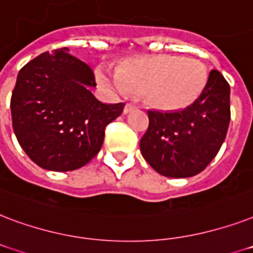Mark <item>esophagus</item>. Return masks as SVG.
<instances>
[{"label":"esophagus","instance_id":"esophagus-1","mask_svg":"<svg viewBox=\"0 0 253 253\" xmlns=\"http://www.w3.org/2000/svg\"><path fill=\"white\" fill-rule=\"evenodd\" d=\"M137 107L134 104H130V103H128V104H125L124 107V113H129V112H132V111H134Z\"/></svg>","mask_w":253,"mask_h":253}]
</instances>
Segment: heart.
<instances>
[{
    "label": "heart",
    "instance_id": "1",
    "mask_svg": "<svg viewBox=\"0 0 253 253\" xmlns=\"http://www.w3.org/2000/svg\"><path fill=\"white\" fill-rule=\"evenodd\" d=\"M96 76L112 91L142 93L149 105L161 111L187 108L207 83L206 67L201 60L169 54L126 60L117 72L99 67Z\"/></svg>",
    "mask_w": 253,
    "mask_h": 253
}]
</instances>
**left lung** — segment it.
Returning <instances> with one entry per match:
<instances>
[{
    "label": "left lung",
    "instance_id": "8db88e82",
    "mask_svg": "<svg viewBox=\"0 0 253 253\" xmlns=\"http://www.w3.org/2000/svg\"><path fill=\"white\" fill-rule=\"evenodd\" d=\"M140 141L142 157L161 175L187 178L206 169L218 154L230 125V85L216 70L193 104L182 111H148Z\"/></svg>",
    "mask_w": 253,
    "mask_h": 253
}]
</instances>
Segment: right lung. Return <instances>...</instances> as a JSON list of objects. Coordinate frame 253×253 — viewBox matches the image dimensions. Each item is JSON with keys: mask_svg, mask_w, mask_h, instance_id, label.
I'll list each match as a JSON object with an SVG mask.
<instances>
[{"mask_svg": "<svg viewBox=\"0 0 253 253\" xmlns=\"http://www.w3.org/2000/svg\"><path fill=\"white\" fill-rule=\"evenodd\" d=\"M67 47L43 52L23 66L11 95L13 129L31 161L52 171H71L91 161L104 141L105 126L124 103L105 104L91 67Z\"/></svg>", "mask_w": 253, "mask_h": 253, "instance_id": "right-lung-1", "label": "right lung"}]
</instances>
